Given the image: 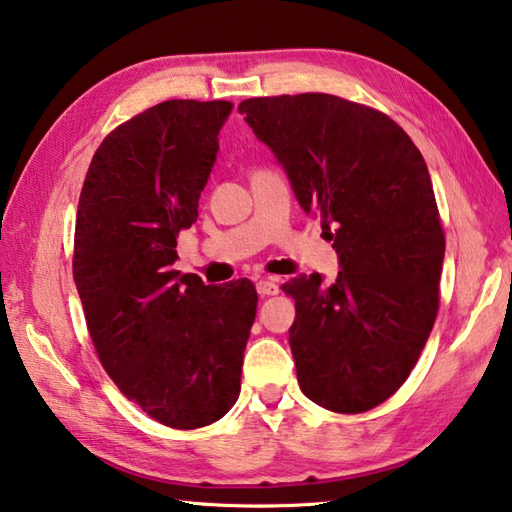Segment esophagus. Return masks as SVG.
Instances as JSON below:
<instances>
[{
    "label": "esophagus",
    "mask_w": 512,
    "mask_h": 512,
    "mask_svg": "<svg viewBox=\"0 0 512 512\" xmlns=\"http://www.w3.org/2000/svg\"><path fill=\"white\" fill-rule=\"evenodd\" d=\"M257 293L262 295V297L277 295V293H279L277 279H262V282H257Z\"/></svg>",
    "instance_id": "1"
}]
</instances>
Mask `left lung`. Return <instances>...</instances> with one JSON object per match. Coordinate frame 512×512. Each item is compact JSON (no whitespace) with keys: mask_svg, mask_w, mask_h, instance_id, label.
Segmentation results:
<instances>
[{"mask_svg":"<svg viewBox=\"0 0 512 512\" xmlns=\"http://www.w3.org/2000/svg\"><path fill=\"white\" fill-rule=\"evenodd\" d=\"M306 213L322 217L337 282L299 275L290 326L299 388L333 413H366L415 368L439 308L446 237L419 148L382 110L337 95L239 104Z\"/></svg>","mask_w":512,"mask_h":512,"instance_id":"8db88e82","label":"left lung"}]
</instances>
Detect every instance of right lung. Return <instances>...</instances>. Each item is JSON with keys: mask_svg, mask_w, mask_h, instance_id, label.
<instances>
[{"mask_svg": "<svg viewBox=\"0 0 512 512\" xmlns=\"http://www.w3.org/2000/svg\"><path fill=\"white\" fill-rule=\"evenodd\" d=\"M230 110L224 99H168L130 117L95 150L77 206L73 277L99 362L130 402L177 430L233 408L257 313L248 279L206 286L173 270Z\"/></svg>", "mask_w": 512, "mask_h": 512, "instance_id": "1", "label": "right lung"}]
</instances>
